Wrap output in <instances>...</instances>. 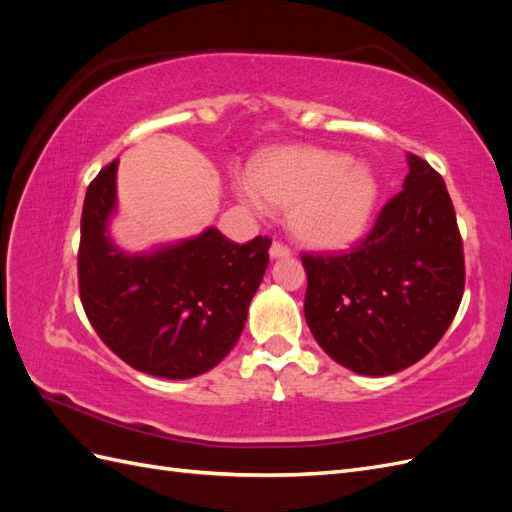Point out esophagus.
I'll return each mask as SVG.
<instances>
[{
    "label": "esophagus",
    "mask_w": 512,
    "mask_h": 512,
    "mask_svg": "<svg viewBox=\"0 0 512 512\" xmlns=\"http://www.w3.org/2000/svg\"><path fill=\"white\" fill-rule=\"evenodd\" d=\"M269 254H271V258H288L290 256V247H286L280 241H273Z\"/></svg>",
    "instance_id": "1"
}]
</instances>
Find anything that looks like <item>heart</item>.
Returning a JSON list of instances; mask_svg holds the SVG:
<instances>
[{
    "mask_svg": "<svg viewBox=\"0 0 512 512\" xmlns=\"http://www.w3.org/2000/svg\"><path fill=\"white\" fill-rule=\"evenodd\" d=\"M247 205L288 211L292 235L314 250H339L359 241L380 200V183L367 164L318 147L275 149L260 156L254 175L237 181Z\"/></svg>",
    "mask_w": 512,
    "mask_h": 512,
    "instance_id": "b5f03b06",
    "label": "heart"
}]
</instances>
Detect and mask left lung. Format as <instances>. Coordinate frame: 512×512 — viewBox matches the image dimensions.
Wrapping results in <instances>:
<instances>
[{
    "instance_id": "1",
    "label": "left lung",
    "mask_w": 512,
    "mask_h": 512,
    "mask_svg": "<svg viewBox=\"0 0 512 512\" xmlns=\"http://www.w3.org/2000/svg\"><path fill=\"white\" fill-rule=\"evenodd\" d=\"M404 190L344 254H303L305 320L333 361L389 376L421 361L457 314L466 269L444 179L408 153Z\"/></svg>"
}]
</instances>
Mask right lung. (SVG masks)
Segmentation results:
<instances>
[{
    "label": "right lung",
    "instance_id": "obj_1",
    "mask_svg": "<svg viewBox=\"0 0 512 512\" xmlns=\"http://www.w3.org/2000/svg\"><path fill=\"white\" fill-rule=\"evenodd\" d=\"M117 164L89 183L81 215L79 290L85 314L121 361L149 376L205 374L235 348L269 265V237L232 243L218 228L128 254L108 224L117 211Z\"/></svg>",
    "mask_w": 512,
    "mask_h": 512
}]
</instances>
